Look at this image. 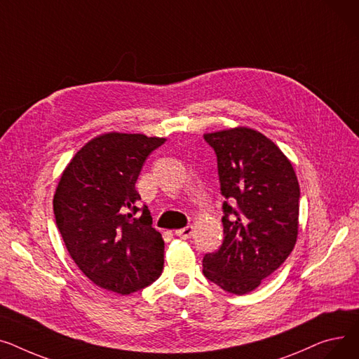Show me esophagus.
<instances>
[{"label": "esophagus", "instance_id": "1", "mask_svg": "<svg viewBox=\"0 0 359 359\" xmlns=\"http://www.w3.org/2000/svg\"><path fill=\"white\" fill-rule=\"evenodd\" d=\"M193 230H194L193 226H187V227H184V229L175 230V235L180 236V238H182V239H188V238H191Z\"/></svg>", "mask_w": 359, "mask_h": 359}]
</instances>
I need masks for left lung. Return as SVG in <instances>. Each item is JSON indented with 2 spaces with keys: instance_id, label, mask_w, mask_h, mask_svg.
Here are the masks:
<instances>
[{
  "instance_id": "8db88e82",
  "label": "left lung",
  "mask_w": 359,
  "mask_h": 359,
  "mask_svg": "<svg viewBox=\"0 0 359 359\" xmlns=\"http://www.w3.org/2000/svg\"><path fill=\"white\" fill-rule=\"evenodd\" d=\"M204 139L217 155L224 241L203 259L204 276L243 296L288 258L299 236L300 187L291 161L261 132L236 126Z\"/></svg>"
}]
</instances>
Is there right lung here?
I'll return each instance as SVG.
<instances>
[{
	"mask_svg": "<svg viewBox=\"0 0 359 359\" xmlns=\"http://www.w3.org/2000/svg\"><path fill=\"white\" fill-rule=\"evenodd\" d=\"M166 139L109 132L91 139L63 170L53 212L71 258L95 285L130 294L152 284L163 268L165 243L152 227L135 184L142 166Z\"/></svg>",
	"mask_w": 359,
	"mask_h": 359,
	"instance_id": "right-lung-1",
	"label": "right lung"
}]
</instances>
